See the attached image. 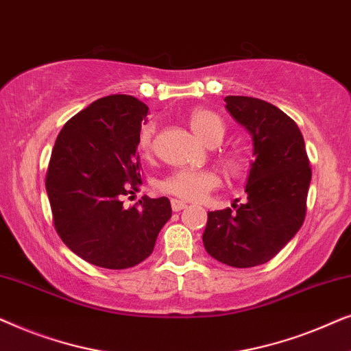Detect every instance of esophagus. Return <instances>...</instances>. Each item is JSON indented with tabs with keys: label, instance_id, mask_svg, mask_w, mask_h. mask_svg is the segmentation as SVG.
I'll return each mask as SVG.
<instances>
[{
	"label": "esophagus",
	"instance_id": "esophagus-1",
	"mask_svg": "<svg viewBox=\"0 0 351 351\" xmlns=\"http://www.w3.org/2000/svg\"><path fill=\"white\" fill-rule=\"evenodd\" d=\"M171 206H172V210L179 213V210L186 208V203H184V201H180V199H172L171 201Z\"/></svg>",
	"mask_w": 351,
	"mask_h": 351
}]
</instances>
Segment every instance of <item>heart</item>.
I'll return each mask as SVG.
<instances>
[{
    "label": "heart",
    "instance_id": "b5f03b06",
    "mask_svg": "<svg viewBox=\"0 0 351 351\" xmlns=\"http://www.w3.org/2000/svg\"><path fill=\"white\" fill-rule=\"evenodd\" d=\"M189 124L196 137L201 138L208 145H217L222 142L225 136V124L217 113L210 112L208 108H195L189 113ZM156 123L148 121L142 126L138 132V150L148 155L153 150L155 142ZM225 165L230 171H241L244 162L238 153H228L225 156ZM220 184L219 176L213 171H193L180 169L172 172L166 179L160 182V190L167 195L177 196L186 201L203 199L210 190L217 189Z\"/></svg>",
    "mask_w": 351,
    "mask_h": 351
}]
</instances>
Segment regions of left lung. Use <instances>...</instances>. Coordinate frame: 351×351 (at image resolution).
Here are the masks:
<instances>
[{
    "label": "left lung",
    "mask_w": 351,
    "mask_h": 351,
    "mask_svg": "<svg viewBox=\"0 0 351 351\" xmlns=\"http://www.w3.org/2000/svg\"><path fill=\"white\" fill-rule=\"evenodd\" d=\"M225 108L252 137L247 201L208 213L206 251L237 268L262 265L299 232L311 180L305 142L297 124L265 100L228 95Z\"/></svg>",
    "instance_id": "left-lung-1"
}]
</instances>
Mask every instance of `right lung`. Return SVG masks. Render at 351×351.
I'll list each match as a JSON object with an SVG mask.
<instances>
[{
  "label": "right lung",
  "instance_id": "add662e5",
  "mask_svg": "<svg viewBox=\"0 0 351 351\" xmlns=\"http://www.w3.org/2000/svg\"><path fill=\"white\" fill-rule=\"evenodd\" d=\"M148 107L126 94L95 100L65 123L46 176L54 225L70 251L95 267L123 270L145 261L171 219L166 196H123L141 184L138 132Z\"/></svg>",
  "mask_w": 351,
  "mask_h": 351
}]
</instances>
